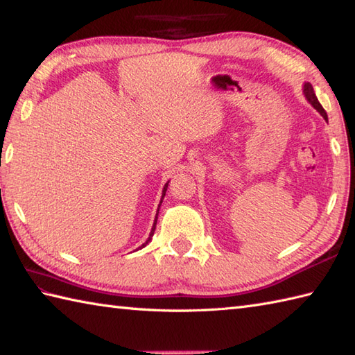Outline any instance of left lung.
<instances>
[{"label": "left lung", "instance_id": "8db88e82", "mask_svg": "<svg viewBox=\"0 0 355 355\" xmlns=\"http://www.w3.org/2000/svg\"><path fill=\"white\" fill-rule=\"evenodd\" d=\"M304 93H305V97L308 99V102H310V103L313 105V107H314L315 110H318V111L320 112V114L323 116V119H325L327 122H328L327 111L323 110V107L320 105V102L318 101V97H315V93H314V89H313V85H311V84H305V85H304Z\"/></svg>", "mask_w": 355, "mask_h": 355}]
</instances>
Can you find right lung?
Returning a JSON list of instances; mask_svg holds the SVG:
<instances>
[{
    "label": "right lung",
    "instance_id": "right-lung-1",
    "mask_svg": "<svg viewBox=\"0 0 355 355\" xmlns=\"http://www.w3.org/2000/svg\"><path fill=\"white\" fill-rule=\"evenodd\" d=\"M166 189H168V183H166L164 184V187H163V197H162V200L164 198V193H166ZM162 202V201H160ZM157 215H158V210H157ZM155 224H157V216H155V223H154V227H153V230H150V235H149V238H148V241H146V243L145 244H143L141 247H145L148 243H149V241L150 239H153V235H154V230H155Z\"/></svg>",
    "mask_w": 355,
    "mask_h": 355
}]
</instances>
